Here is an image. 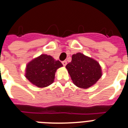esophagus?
<instances>
[{"instance_id":"1","label":"esophagus","mask_w":128,"mask_h":128,"mask_svg":"<svg viewBox=\"0 0 128 128\" xmlns=\"http://www.w3.org/2000/svg\"><path fill=\"white\" fill-rule=\"evenodd\" d=\"M62 64H63V66H66V64H67V62H66V60H64V61H63V62H62Z\"/></svg>"}]
</instances>
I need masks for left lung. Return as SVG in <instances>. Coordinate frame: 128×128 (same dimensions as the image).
I'll list each match as a JSON object with an SVG mask.
<instances>
[{
    "instance_id": "1",
    "label": "left lung",
    "mask_w": 128,
    "mask_h": 128,
    "mask_svg": "<svg viewBox=\"0 0 128 128\" xmlns=\"http://www.w3.org/2000/svg\"><path fill=\"white\" fill-rule=\"evenodd\" d=\"M66 68L74 85L84 89L94 85L102 76L99 62L81 52L72 55Z\"/></svg>"
}]
</instances>
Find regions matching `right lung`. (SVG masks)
<instances>
[{
  "instance_id": "right-lung-1",
  "label": "right lung",
  "mask_w": 128,
  "mask_h": 128,
  "mask_svg": "<svg viewBox=\"0 0 128 128\" xmlns=\"http://www.w3.org/2000/svg\"><path fill=\"white\" fill-rule=\"evenodd\" d=\"M62 66L59 60L50 55L41 54L27 64L25 77L37 87H47L54 82L56 70Z\"/></svg>"
}]
</instances>
